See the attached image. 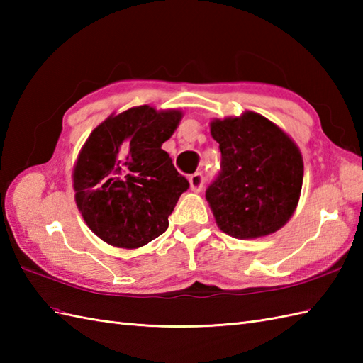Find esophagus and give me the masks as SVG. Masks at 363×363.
Instances as JSON below:
<instances>
[{
  "instance_id": "1",
  "label": "esophagus",
  "mask_w": 363,
  "mask_h": 363,
  "mask_svg": "<svg viewBox=\"0 0 363 363\" xmlns=\"http://www.w3.org/2000/svg\"><path fill=\"white\" fill-rule=\"evenodd\" d=\"M190 189L194 191H201L203 190V186H204V176L201 173H195L190 176Z\"/></svg>"
}]
</instances>
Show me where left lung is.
Masks as SVG:
<instances>
[{
  "label": "left lung",
  "instance_id": "8db88e82",
  "mask_svg": "<svg viewBox=\"0 0 363 363\" xmlns=\"http://www.w3.org/2000/svg\"><path fill=\"white\" fill-rule=\"evenodd\" d=\"M221 168L206 199L223 233L257 238L276 233L295 212L304 164L299 148L274 123L256 112L213 120Z\"/></svg>",
  "mask_w": 363,
  "mask_h": 363
}]
</instances>
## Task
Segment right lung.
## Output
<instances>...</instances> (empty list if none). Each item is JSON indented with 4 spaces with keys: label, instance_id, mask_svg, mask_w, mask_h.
Segmentation results:
<instances>
[{
    "label": "right lung",
    "instance_id": "obj_1",
    "mask_svg": "<svg viewBox=\"0 0 363 363\" xmlns=\"http://www.w3.org/2000/svg\"><path fill=\"white\" fill-rule=\"evenodd\" d=\"M181 118V111L133 107L106 118L84 143L73 169L74 199L84 221L106 243L134 250L167 230L189 189L162 150Z\"/></svg>",
    "mask_w": 363,
    "mask_h": 363
}]
</instances>
